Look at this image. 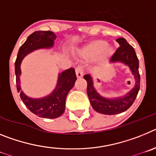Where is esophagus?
Returning <instances> with one entry per match:
<instances>
[{
    "label": "esophagus",
    "instance_id": "34e87169",
    "mask_svg": "<svg viewBox=\"0 0 156 156\" xmlns=\"http://www.w3.org/2000/svg\"><path fill=\"white\" fill-rule=\"evenodd\" d=\"M76 75L77 78H81L83 76V69L81 66H78L76 68Z\"/></svg>",
    "mask_w": 156,
    "mask_h": 156
}]
</instances>
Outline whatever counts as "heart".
<instances>
[{
  "instance_id": "b5f03b06",
  "label": "heart",
  "mask_w": 156,
  "mask_h": 156,
  "mask_svg": "<svg viewBox=\"0 0 156 156\" xmlns=\"http://www.w3.org/2000/svg\"><path fill=\"white\" fill-rule=\"evenodd\" d=\"M113 54V47L103 40H96L88 43L80 50V55L84 58H95L96 62L99 64L106 62Z\"/></svg>"
}]
</instances>
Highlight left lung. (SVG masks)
<instances>
[{"label": "left lung", "instance_id": "1", "mask_svg": "<svg viewBox=\"0 0 156 156\" xmlns=\"http://www.w3.org/2000/svg\"><path fill=\"white\" fill-rule=\"evenodd\" d=\"M119 48L110 59L112 63H122L129 69L134 77L135 84L126 94L116 98H106L101 95L94 87L93 77L90 74L83 76L87 82V93L92 108L96 112L105 115H115L127 110L133 105L140 89V74L139 61L132 46L129 44L124 38H118Z\"/></svg>", "mask_w": 156, "mask_h": 156}]
</instances>
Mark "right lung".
Segmentation results:
<instances>
[{
	"mask_svg": "<svg viewBox=\"0 0 156 156\" xmlns=\"http://www.w3.org/2000/svg\"><path fill=\"white\" fill-rule=\"evenodd\" d=\"M56 37L55 34L51 31H36L33 33L19 48L15 63L16 87L22 101L33 113L48 119H55L62 115L65 112L67 94L73 87L76 80L75 69L70 68L58 73L57 84L53 91L44 97L34 98L27 96L22 90L20 81L21 63L27 55L34 51L53 48Z\"/></svg>",
	"mask_w": 156,
	"mask_h": 156,
	"instance_id": "obj_1",
	"label": "right lung"
}]
</instances>
